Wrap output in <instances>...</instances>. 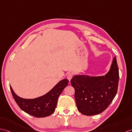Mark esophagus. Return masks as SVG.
Here are the masks:
<instances>
[{
  "mask_svg": "<svg viewBox=\"0 0 132 132\" xmlns=\"http://www.w3.org/2000/svg\"><path fill=\"white\" fill-rule=\"evenodd\" d=\"M73 75L72 73H69L68 74V75H67V79L69 80V81H70V80H71V79L72 78V77H73Z\"/></svg>",
  "mask_w": 132,
  "mask_h": 132,
  "instance_id": "esophagus-1",
  "label": "esophagus"
}]
</instances>
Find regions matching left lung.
<instances>
[{
  "label": "left lung",
  "instance_id": "8db88e82",
  "mask_svg": "<svg viewBox=\"0 0 132 132\" xmlns=\"http://www.w3.org/2000/svg\"><path fill=\"white\" fill-rule=\"evenodd\" d=\"M119 79L116 57L112 61L110 70L105 76H74L70 83L75 89L78 110L87 116L103 112L117 94Z\"/></svg>",
  "mask_w": 132,
  "mask_h": 132
}]
</instances>
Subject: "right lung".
<instances>
[{"instance_id": "obj_1", "label": "right lung", "mask_w": 132, "mask_h": 132, "mask_svg": "<svg viewBox=\"0 0 132 132\" xmlns=\"http://www.w3.org/2000/svg\"><path fill=\"white\" fill-rule=\"evenodd\" d=\"M68 82L67 79H63L46 94L34 99H24L18 97L11 86L10 88L15 101L22 110L35 117L44 118L49 116L55 111L57 98L68 86Z\"/></svg>"}]
</instances>
